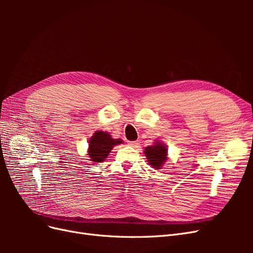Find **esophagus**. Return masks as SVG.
<instances>
[{"instance_id": "obj_1", "label": "esophagus", "mask_w": 253, "mask_h": 253, "mask_svg": "<svg viewBox=\"0 0 253 253\" xmlns=\"http://www.w3.org/2000/svg\"><path fill=\"white\" fill-rule=\"evenodd\" d=\"M127 144L131 145V147H133V148H136V147H138L139 141H128Z\"/></svg>"}]
</instances>
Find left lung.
<instances>
[{
    "label": "left lung",
    "instance_id": "8db88e82",
    "mask_svg": "<svg viewBox=\"0 0 253 253\" xmlns=\"http://www.w3.org/2000/svg\"><path fill=\"white\" fill-rule=\"evenodd\" d=\"M167 148L163 143H155L151 147H147L144 154L147 156L149 164L153 167L159 169L167 160Z\"/></svg>",
    "mask_w": 253,
    "mask_h": 253
}]
</instances>
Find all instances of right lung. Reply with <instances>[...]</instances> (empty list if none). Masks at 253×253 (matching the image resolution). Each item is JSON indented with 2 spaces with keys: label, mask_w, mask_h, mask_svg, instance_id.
Wrapping results in <instances>:
<instances>
[{
  "label": "right lung",
  "mask_w": 253,
  "mask_h": 253,
  "mask_svg": "<svg viewBox=\"0 0 253 253\" xmlns=\"http://www.w3.org/2000/svg\"><path fill=\"white\" fill-rule=\"evenodd\" d=\"M120 139H113L106 132H96L88 141V156L91 162L101 163L108 157L114 145L121 143Z\"/></svg>",
  "instance_id": "add662e5"
}]
</instances>
